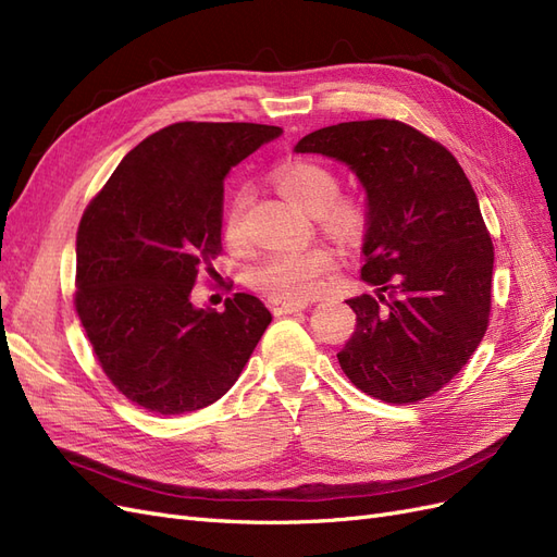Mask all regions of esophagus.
Returning <instances> with one entry per match:
<instances>
[{
    "label": "esophagus",
    "mask_w": 557,
    "mask_h": 557,
    "mask_svg": "<svg viewBox=\"0 0 557 557\" xmlns=\"http://www.w3.org/2000/svg\"><path fill=\"white\" fill-rule=\"evenodd\" d=\"M309 305H311L309 299H285V297H274L272 301H269V307H272V311H274L276 315L301 311V309H307Z\"/></svg>",
    "instance_id": "obj_1"
}]
</instances>
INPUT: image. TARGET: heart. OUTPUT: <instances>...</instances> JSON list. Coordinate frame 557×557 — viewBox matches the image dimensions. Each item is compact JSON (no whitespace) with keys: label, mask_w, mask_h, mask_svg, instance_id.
Here are the masks:
<instances>
[{"label":"heart","mask_w":557,"mask_h":557,"mask_svg":"<svg viewBox=\"0 0 557 557\" xmlns=\"http://www.w3.org/2000/svg\"><path fill=\"white\" fill-rule=\"evenodd\" d=\"M278 188L307 213L318 215L336 239H358L367 225V209L356 197H336V176L323 164L290 162L276 172ZM246 207L248 190L232 197L225 215V239L230 246H244L246 242ZM334 269L330 248L313 246L307 250H276L252 269V285L262 293L299 299L323 288Z\"/></svg>","instance_id":"obj_1"}]
</instances>
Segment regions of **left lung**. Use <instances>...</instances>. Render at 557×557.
Instances as JSON below:
<instances>
[{
  "label": "left lung",
  "instance_id": "8db88e82",
  "mask_svg": "<svg viewBox=\"0 0 557 557\" xmlns=\"http://www.w3.org/2000/svg\"><path fill=\"white\" fill-rule=\"evenodd\" d=\"M295 153L344 162L367 195L356 332L336 352L362 393L387 404L434 395L474 356L491 318L495 248L462 166L399 121L315 129Z\"/></svg>",
  "mask_w": 557,
  "mask_h": 557
}]
</instances>
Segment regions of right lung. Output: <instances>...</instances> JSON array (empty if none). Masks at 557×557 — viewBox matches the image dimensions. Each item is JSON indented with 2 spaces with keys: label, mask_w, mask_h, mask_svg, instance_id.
Segmentation results:
<instances>
[{
  "label": "right lung",
  "mask_w": 557,
  "mask_h": 557,
  "mask_svg": "<svg viewBox=\"0 0 557 557\" xmlns=\"http://www.w3.org/2000/svg\"><path fill=\"white\" fill-rule=\"evenodd\" d=\"M258 123H174L134 146L81 218L74 305L104 374L137 407L178 416L221 399L272 313L237 293L190 301L223 250V181L281 137Z\"/></svg>",
  "instance_id": "add662e5"
}]
</instances>
